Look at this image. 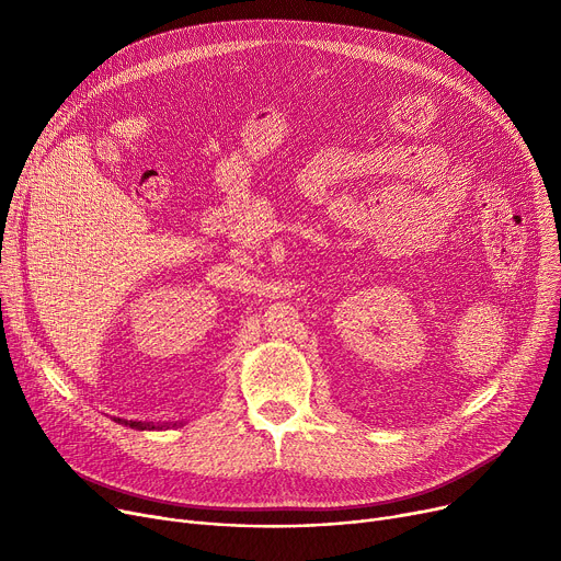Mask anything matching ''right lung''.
Returning a JSON list of instances; mask_svg holds the SVG:
<instances>
[{"instance_id":"add662e5","label":"right lung","mask_w":561,"mask_h":561,"mask_svg":"<svg viewBox=\"0 0 561 561\" xmlns=\"http://www.w3.org/2000/svg\"><path fill=\"white\" fill-rule=\"evenodd\" d=\"M145 427H150V425H145Z\"/></svg>"}]
</instances>
